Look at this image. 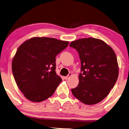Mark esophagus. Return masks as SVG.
<instances>
[{"instance_id":"esophagus-1","label":"esophagus","mask_w":129,"mask_h":129,"mask_svg":"<svg viewBox=\"0 0 129 129\" xmlns=\"http://www.w3.org/2000/svg\"><path fill=\"white\" fill-rule=\"evenodd\" d=\"M71 75H72V73H69V74L67 75V76L64 77V78L66 79V80H67V79H68V78H69V77H70L71 76Z\"/></svg>"}]
</instances>
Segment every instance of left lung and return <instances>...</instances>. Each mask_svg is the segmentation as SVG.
Masks as SVG:
<instances>
[{
	"mask_svg": "<svg viewBox=\"0 0 129 129\" xmlns=\"http://www.w3.org/2000/svg\"><path fill=\"white\" fill-rule=\"evenodd\" d=\"M70 47L78 52L81 64L79 84L71 89V92L83 103H98L106 98L117 81L115 53L103 41L92 37L73 41Z\"/></svg>",
	"mask_w": 129,
	"mask_h": 129,
	"instance_id": "obj_1",
	"label": "left lung"
}]
</instances>
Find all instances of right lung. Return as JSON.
<instances>
[{"instance_id": "right-lung-1", "label": "right lung", "mask_w": 129, "mask_h": 129, "mask_svg": "<svg viewBox=\"0 0 129 129\" xmlns=\"http://www.w3.org/2000/svg\"><path fill=\"white\" fill-rule=\"evenodd\" d=\"M68 45V41L54 38L33 37L19 47L12 62V71L26 98L41 102L53 94L62 81L55 71V58Z\"/></svg>"}]
</instances>
